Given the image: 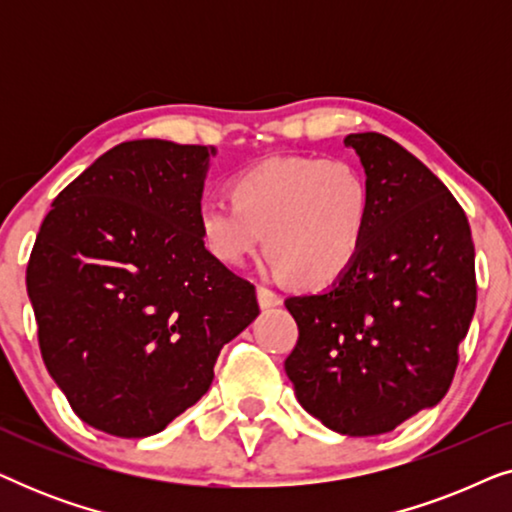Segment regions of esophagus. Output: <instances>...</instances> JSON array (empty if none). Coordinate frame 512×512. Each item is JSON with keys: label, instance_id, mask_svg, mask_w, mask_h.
Segmentation results:
<instances>
[{"label": "esophagus", "instance_id": "esophagus-1", "mask_svg": "<svg viewBox=\"0 0 512 512\" xmlns=\"http://www.w3.org/2000/svg\"><path fill=\"white\" fill-rule=\"evenodd\" d=\"M256 296H258V305H261L263 310H270V307L282 305V298H279L275 291H270L268 286H258Z\"/></svg>", "mask_w": 512, "mask_h": 512}]
</instances>
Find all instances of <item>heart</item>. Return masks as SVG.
Returning <instances> with one entry per match:
<instances>
[{
    "mask_svg": "<svg viewBox=\"0 0 512 512\" xmlns=\"http://www.w3.org/2000/svg\"><path fill=\"white\" fill-rule=\"evenodd\" d=\"M230 200H207L198 209L209 254L242 268L265 242L277 275L307 289L340 282L368 233V181L347 160H263L230 181Z\"/></svg>",
    "mask_w": 512,
    "mask_h": 512,
    "instance_id": "heart-1",
    "label": "heart"
}]
</instances>
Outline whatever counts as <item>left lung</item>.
Segmentation results:
<instances>
[{
	"label": "left lung",
	"mask_w": 512,
	"mask_h": 512,
	"mask_svg": "<svg viewBox=\"0 0 512 512\" xmlns=\"http://www.w3.org/2000/svg\"><path fill=\"white\" fill-rule=\"evenodd\" d=\"M370 188L352 270L286 298L298 342L284 361L298 403L342 436H380L450 389L475 312V249L447 186L380 132L347 135Z\"/></svg>",
	"instance_id": "obj_1"
}]
</instances>
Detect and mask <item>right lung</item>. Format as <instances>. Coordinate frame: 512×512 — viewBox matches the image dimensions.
I'll list each match as a JSON object with an SVG mask.
<instances>
[{"label": "right lung", "mask_w": 512, "mask_h": 512, "mask_svg": "<svg viewBox=\"0 0 512 512\" xmlns=\"http://www.w3.org/2000/svg\"><path fill=\"white\" fill-rule=\"evenodd\" d=\"M214 146L135 139L79 174L41 223L27 296L48 373L97 431L144 438L207 394L258 317L254 284L198 230Z\"/></svg>", "instance_id": "1"}]
</instances>
